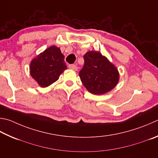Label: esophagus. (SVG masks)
I'll use <instances>...</instances> for the list:
<instances>
[{
    "mask_svg": "<svg viewBox=\"0 0 158 158\" xmlns=\"http://www.w3.org/2000/svg\"><path fill=\"white\" fill-rule=\"evenodd\" d=\"M68 68H70V69L73 70H74V71H77V69H78V68H77V66L76 65H74V64H70L68 65Z\"/></svg>",
    "mask_w": 158,
    "mask_h": 158,
    "instance_id": "1",
    "label": "esophagus"
}]
</instances>
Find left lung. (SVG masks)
Returning a JSON list of instances; mask_svg holds the SVG:
<instances>
[{
    "label": "left lung",
    "instance_id": "8db88e82",
    "mask_svg": "<svg viewBox=\"0 0 158 158\" xmlns=\"http://www.w3.org/2000/svg\"><path fill=\"white\" fill-rule=\"evenodd\" d=\"M84 65L79 75L89 93L101 95L116 86L119 73L115 65L98 51H88L84 54Z\"/></svg>",
    "mask_w": 158,
    "mask_h": 158
}]
</instances>
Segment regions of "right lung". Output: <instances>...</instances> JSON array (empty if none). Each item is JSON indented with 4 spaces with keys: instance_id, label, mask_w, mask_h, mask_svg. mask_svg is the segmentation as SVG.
<instances>
[{
    "instance_id": "obj_1",
    "label": "right lung",
    "mask_w": 158,
    "mask_h": 158,
    "mask_svg": "<svg viewBox=\"0 0 158 158\" xmlns=\"http://www.w3.org/2000/svg\"><path fill=\"white\" fill-rule=\"evenodd\" d=\"M66 69L64 54L55 45L38 54L30 65V75L41 88L49 86L56 81Z\"/></svg>"
}]
</instances>
